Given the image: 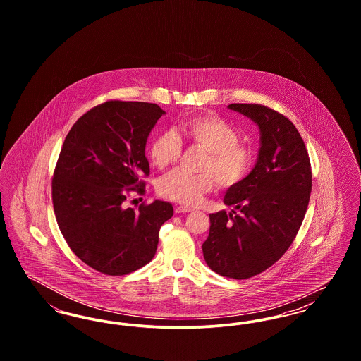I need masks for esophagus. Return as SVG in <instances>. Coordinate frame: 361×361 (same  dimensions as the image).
I'll use <instances>...</instances> for the list:
<instances>
[{"label":"esophagus","mask_w":361,"mask_h":361,"mask_svg":"<svg viewBox=\"0 0 361 361\" xmlns=\"http://www.w3.org/2000/svg\"><path fill=\"white\" fill-rule=\"evenodd\" d=\"M174 211H176V214H187V212L192 211V208H189V207L177 206L174 208Z\"/></svg>","instance_id":"obj_1"}]
</instances>
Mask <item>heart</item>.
Listing matches in <instances>:
<instances>
[{"label":"heart","instance_id":"obj_1","mask_svg":"<svg viewBox=\"0 0 361 361\" xmlns=\"http://www.w3.org/2000/svg\"><path fill=\"white\" fill-rule=\"evenodd\" d=\"M240 133L216 115H197L180 123L174 131H164L152 140L149 155L158 169H165L178 161L183 143L204 150L199 174L173 171L157 185L158 195L184 206H195L216 183L224 189L233 188L249 174L255 152L252 146L238 140Z\"/></svg>","mask_w":361,"mask_h":361}]
</instances>
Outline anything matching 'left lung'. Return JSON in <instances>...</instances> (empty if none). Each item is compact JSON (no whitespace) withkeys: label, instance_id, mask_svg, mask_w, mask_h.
Instances as JSON below:
<instances>
[{"label":"left lung","instance_id":"1","mask_svg":"<svg viewBox=\"0 0 361 361\" xmlns=\"http://www.w3.org/2000/svg\"><path fill=\"white\" fill-rule=\"evenodd\" d=\"M228 108L257 123L261 149L253 171L224 196L234 209L209 215L202 247L214 272L243 280L272 267L291 246L307 211L312 173L306 145L287 116L261 104Z\"/></svg>","mask_w":361,"mask_h":361}]
</instances>
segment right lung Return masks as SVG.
<instances>
[{"mask_svg":"<svg viewBox=\"0 0 361 361\" xmlns=\"http://www.w3.org/2000/svg\"><path fill=\"white\" fill-rule=\"evenodd\" d=\"M165 112L152 103L108 100L89 109L65 139L52 176V206L71 252L94 271L128 275L152 261L173 206L145 195L150 174L146 140Z\"/></svg>","mask_w":361,"mask_h":361,"instance_id":"obj_1","label":"right lung"}]
</instances>
